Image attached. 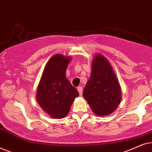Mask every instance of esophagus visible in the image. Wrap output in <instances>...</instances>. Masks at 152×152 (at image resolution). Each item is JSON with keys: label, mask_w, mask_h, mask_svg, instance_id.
I'll return each mask as SVG.
<instances>
[{"label": "esophagus", "mask_w": 152, "mask_h": 152, "mask_svg": "<svg viewBox=\"0 0 152 152\" xmlns=\"http://www.w3.org/2000/svg\"><path fill=\"white\" fill-rule=\"evenodd\" d=\"M77 91L79 93H80V95H82V93H83V88L82 86H79L77 88Z\"/></svg>", "instance_id": "obj_1"}]
</instances>
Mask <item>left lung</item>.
Listing matches in <instances>:
<instances>
[{"label":"left lung","instance_id":"left-lung-1","mask_svg":"<svg viewBox=\"0 0 152 152\" xmlns=\"http://www.w3.org/2000/svg\"><path fill=\"white\" fill-rule=\"evenodd\" d=\"M93 113L98 116L113 113L121 101V88L111 64L101 54L95 56L90 79L83 91Z\"/></svg>","mask_w":152,"mask_h":152}]
</instances>
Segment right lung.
Returning a JSON list of instances; mask_svg holds the SVG:
<instances>
[{
  "instance_id": "1",
  "label": "right lung",
  "mask_w": 152,
  "mask_h": 152,
  "mask_svg": "<svg viewBox=\"0 0 152 152\" xmlns=\"http://www.w3.org/2000/svg\"><path fill=\"white\" fill-rule=\"evenodd\" d=\"M70 57L53 55L45 65L37 91V99L45 113L53 118H63L69 113L79 93L66 77Z\"/></svg>"
}]
</instances>
